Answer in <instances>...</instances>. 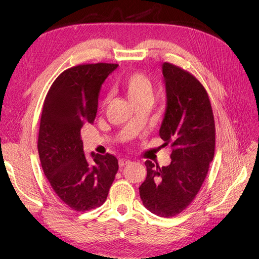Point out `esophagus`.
I'll return each mask as SVG.
<instances>
[{
	"label": "esophagus",
	"instance_id": "esophagus-1",
	"mask_svg": "<svg viewBox=\"0 0 259 259\" xmlns=\"http://www.w3.org/2000/svg\"><path fill=\"white\" fill-rule=\"evenodd\" d=\"M131 163V161L128 160V159H125V158H121L120 160H119V165L122 167V166H125V165H127V164H130Z\"/></svg>",
	"mask_w": 259,
	"mask_h": 259
}]
</instances>
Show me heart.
Listing matches in <instances>:
<instances>
[{
	"mask_svg": "<svg viewBox=\"0 0 259 259\" xmlns=\"http://www.w3.org/2000/svg\"><path fill=\"white\" fill-rule=\"evenodd\" d=\"M120 86L135 106L142 103H150L153 94V83L146 74L140 72L127 74L121 79Z\"/></svg>",
	"mask_w": 259,
	"mask_h": 259,
	"instance_id": "b5f03b06",
	"label": "heart"
}]
</instances>
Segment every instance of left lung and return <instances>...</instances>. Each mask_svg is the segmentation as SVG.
Masks as SVG:
<instances>
[{"label": "left lung", "mask_w": 259, "mask_h": 259, "mask_svg": "<svg viewBox=\"0 0 259 259\" xmlns=\"http://www.w3.org/2000/svg\"><path fill=\"white\" fill-rule=\"evenodd\" d=\"M166 109L160 127L163 146L171 147V162L160 167L146 161L140 199L151 213L173 217L200 191L215 152V122L207 93L197 77L175 65H162Z\"/></svg>", "instance_id": "1"}]
</instances>
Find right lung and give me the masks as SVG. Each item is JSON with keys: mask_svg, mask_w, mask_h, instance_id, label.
<instances>
[{"mask_svg": "<svg viewBox=\"0 0 259 259\" xmlns=\"http://www.w3.org/2000/svg\"><path fill=\"white\" fill-rule=\"evenodd\" d=\"M119 65L91 64L65 70L45 97L37 150L42 168L61 202L76 211L103 205L119 164L112 154L86 159L81 128L96 117L105 80Z\"/></svg>", "mask_w": 259, "mask_h": 259, "instance_id": "right-lung-1", "label": "right lung"}]
</instances>
